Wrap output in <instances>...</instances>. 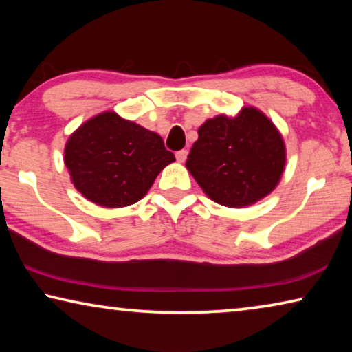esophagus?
Instances as JSON below:
<instances>
[{
  "label": "esophagus",
  "instance_id": "obj_1",
  "mask_svg": "<svg viewBox=\"0 0 352 352\" xmlns=\"http://www.w3.org/2000/svg\"><path fill=\"white\" fill-rule=\"evenodd\" d=\"M186 157H188V151H178L177 153H175V158H177V162L178 163H184L186 162Z\"/></svg>",
  "mask_w": 352,
  "mask_h": 352
}]
</instances>
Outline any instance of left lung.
Listing matches in <instances>:
<instances>
[{"label": "left lung", "mask_w": 352, "mask_h": 352, "mask_svg": "<svg viewBox=\"0 0 352 352\" xmlns=\"http://www.w3.org/2000/svg\"><path fill=\"white\" fill-rule=\"evenodd\" d=\"M284 164L285 146L275 124L243 107L234 118L220 115L201 124L186 168L211 200L242 208L276 188Z\"/></svg>", "instance_id": "left-lung-1"}]
</instances>
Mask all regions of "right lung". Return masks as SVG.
<instances>
[{
  "label": "right lung",
  "mask_w": 352,
  "mask_h": 352,
  "mask_svg": "<svg viewBox=\"0 0 352 352\" xmlns=\"http://www.w3.org/2000/svg\"><path fill=\"white\" fill-rule=\"evenodd\" d=\"M172 162L174 153L166 151L162 136L115 111L82 124L65 146V164L76 189L105 208L136 204Z\"/></svg>",
  "instance_id": "add662e5"
}]
</instances>
